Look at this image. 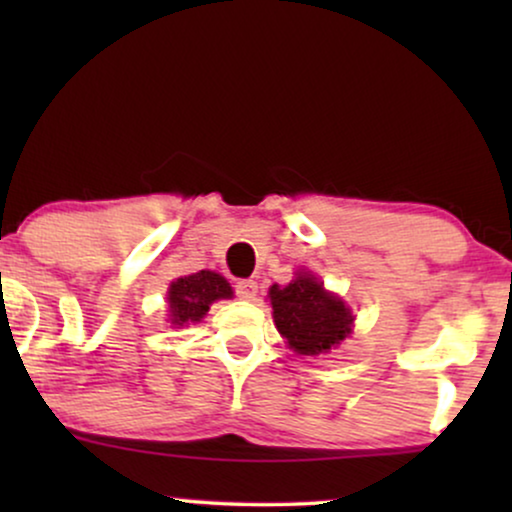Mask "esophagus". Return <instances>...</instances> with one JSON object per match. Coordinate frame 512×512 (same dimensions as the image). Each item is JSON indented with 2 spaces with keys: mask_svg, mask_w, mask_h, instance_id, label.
<instances>
[{
  "mask_svg": "<svg viewBox=\"0 0 512 512\" xmlns=\"http://www.w3.org/2000/svg\"><path fill=\"white\" fill-rule=\"evenodd\" d=\"M256 291H258V284L254 282V279H240V282H235L237 298H242V300H254Z\"/></svg>",
  "mask_w": 512,
  "mask_h": 512,
  "instance_id": "1",
  "label": "esophagus"
}]
</instances>
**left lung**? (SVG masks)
I'll return each mask as SVG.
<instances>
[{
	"instance_id": "1",
	"label": "left lung",
	"mask_w": 512,
	"mask_h": 512,
	"mask_svg": "<svg viewBox=\"0 0 512 512\" xmlns=\"http://www.w3.org/2000/svg\"><path fill=\"white\" fill-rule=\"evenodd\" d=\"M272 314L279 333L293 352L321 354L340 345L352 326V314L340 298L324 291L312 275H298L291 284L270 289Z\"/></svg>"
}]
</instances>
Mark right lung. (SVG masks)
I'll return each instance as SVG.
<instances>
[{
    "mask_svg": "<svg viewBox=\"0 0 512 512\" xmlns=\"http://www.w3.org/2000/svg\"><path fill=\"white\" fill-rule=\"evenodd\" d=\"M230 296H233V289L216 272L200 270L195 275L179 277L177 282H172L170 293H167L172 324L184 326L188 321H200L214 300Z\"/></svg>",
    "mask_w": 512,
    "mask_h": 512,
    "instance_id": "add662e5",
    "label": "right lung"
}]
</instances>
